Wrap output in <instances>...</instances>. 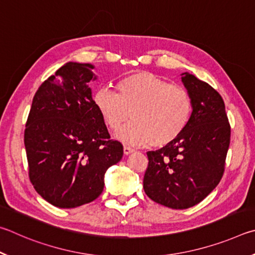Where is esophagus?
Returning <instances> with one entry per match:
<instances>
[{
  "mask_svg": "<svg viewBox=\"0 0 255 255\" xmlns=\"http://www.w3.org/2000/svg\"><path fill=\"white\" fill-rule=\"evenodd\" d=\"M123 151H124V154H125V155H128L130 153H132L133 151H134V150H133L132 148H130V146H127V145H125V146H124V149H123Z\"/></svg>",
  "mask_w": 255,
  "mask_h": 255,
  "instance_id": "obj_1",
  "label": "esophagus"
}]
</instances>
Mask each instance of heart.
Here are the masks:
<instances>
[{"mask_svg": "<svg viewBox=\"0 0 255 255\" xmlns=\"http://www.w3.org/2000/svg\"><path fill=\"white\" fill-rule=\"evenodd\" d=\"M115 88L116 93L98 88L93 94V104L112 131H119L131 116L132 122L118 135L125 143L167 145L189 123L193 100L185 87L137 71L120 78Z\"/></svg>", "mask_w": 255, "mask_h": 255, "instance_id": "obj_1", "label": "heart"}]
</instances>
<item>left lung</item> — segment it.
<instances>
[{
    "label": "left lung",
    "mask_w": 255,
    "mask_h": 255,
    "mask_svg": "<svg viewBox=\"0 0 255 255\" xmlns=\"http://www.w3.org/2000/svg\"><path fill=\"white\" fill-rule=\"evenodd\" d=\"M181 82L193 100V114L175 141L146 152L143 189L148 197L172 209L202 202L223 177L231 127L222 96L211 85L189 73Z\"/></svg>",
    "instance_id": "1"
}]
</instances>
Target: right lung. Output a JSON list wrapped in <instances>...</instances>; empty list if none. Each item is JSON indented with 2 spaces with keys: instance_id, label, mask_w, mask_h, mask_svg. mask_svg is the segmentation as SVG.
Here are the masks:
<instances>
[{
  "instance_id": "right-lung-1",
  "label": "right lung",
  "mask_w": 255,
  "mask_h": 255,
  "mask_svg": "<svg viewBox=\"0 0 255 255\" xmlns=\"http://www.w3.org/2000/svg\"><path fill=\"white\" fill-rule=\"evenodd\" d=\"M94 66L67 62L41 84L25 124L24 145L31 184L59 208L95 200L107 169L123 157V145L110 139L93 104Z\"/></svg>"
}]
</instances>
